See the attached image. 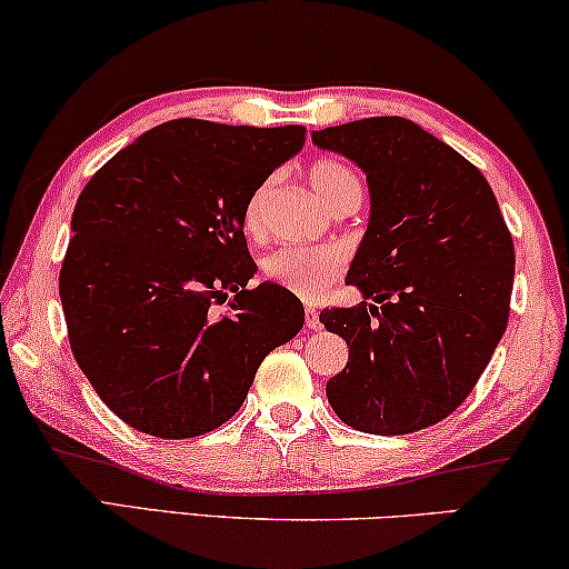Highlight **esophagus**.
<instances>
[{"label": "esophagus", "mask_w": 569, "mask_h": 569, "mask_svg": "<svg viewBox=\"0 0 569 569\" xmlns=\"http://www.w3.org/2000/svg\"><path fill=\"white\" fill-rule=\"evenodd\" d=\"M303 319H307V327H311V330H319V327H322V322H319V311L315 307L303 309Z\"/></svg>", "instance_id": "esophagus-1"}]
</instances>
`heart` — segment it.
I'll list each match as a JSON object with an SVG mask.
<instances>
[{
    "mask_svg": "<svg viewBox=\"0 0 569 569\" xmlns=\"http://www.w3.org/2000/svg\"><path fill=\"white\" fill-rule=\"evenodd\" d=\"M309 182L322 201L335 208H346L361 201V180L348 164L338 159H317L309 167ZM276 190V178L262 180L252 190L244 206V231L250 237L266 234V211ZM346 270V258L335 247H281L262 260V273L268 281L283 286L286 291L299 296L303 301H315L325 296Z\"/></svg>",
    "mask_w": 569,
    "mask_h": 569,
    "instance_id": "heart-1",
    "label": "heart"
}]
</instances>
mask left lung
Returning <instances> with one entry per match:
<instances>
[{
    "label": "left lung",
    "mask_w": 569,
    "mask_h": 569,
    "mask_svg": "<svg viewBox=\"0 0 569 569\" xmlns=\"http://www.w3.org/2000/svg\"><path fill=\"white\" fill-rule=\"evenodd\" d=\"M311 141L353 159L371 193L348 283L373 303L319 315L348 342L327 399L363 433H418L469 397L506 332L513 237L485 174L407 118H363Z\"/></svg>",
    "instance_id": "left-lung-1"
}]
</instances>
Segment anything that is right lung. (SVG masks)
I'll use <instances>...</instances> for the list:
<instances>
[{
  "label": "right lung",
  "instance_id": "add662e5",
  "mask_svg": "<svg viewBox=\"0 0 569 569\" xmlns=\"http://www.w3.org/2000/svg\"><path fill=\"white\" fill-rule=\"evenodd\" d=\"M303 126L178 118L108 159L71 216L59 293L71 353L98 397L157 438H196L242 407L303 307L254 276L244 206L303 147ZM236 293L229 312L218 307Z\"/></svg>",
  "mask_w": 569,
  "mask_h": 569
}]
</instances>
